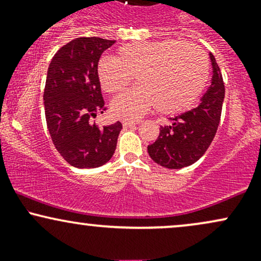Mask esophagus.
Returning <instances> with one entry per match:
<instances>
[{"mask_svg":"<svg viewBox=\"0 0 261 261\" xmlns=\"http://www.w3.org/2000/svg\"><path fill=\"white\" fill-rule=\"evenodd\" d=\"M137 124H140V121H131V120L122 121V126L124 127H130V126H133V125H137Z\"/></svg>","mask_w":261,"mask_h":261,"instance_id":"34e87169","label":"esophagus"}]
</instances>
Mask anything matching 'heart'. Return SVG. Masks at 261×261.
<instances>
[{
  "label": "heart",
  "mask_w": 261,
  "mask_h": 261,
  "mask_svg": "<svg viewBox=\"0 0 261 261\" xmlns=\"http://www.w3.org/2000/svg\"><path fill=\"white\" fill-rule=\"evenodd\" d=\"M97 71L101 88L110 94L122 92L136 77L139 85L115 98L112 112L137 119L154 107L163 114L190 109L207 83L208 60L196 45L168 39L122 45L115 58L99 60Z\"/></svg>",
  "instance_id": "1"
}]
</instances>
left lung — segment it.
<instances>
[{
    "label": "left lung",
    "instance_id": "8db88e82",
    "mask_svg": "<svg viewBox=\"0 0 261 261\" xmlns=\"http://www.w3.org/2000/svg\"><path fill=\"white\" fill-rule=\"evenodd\" d=\"M212 65L211 85L190 112L170 118L161 126L155 142L147 147L149 157L162 167L180 169L202 157L211 145L220 124L224 99V83L216 59L208 54Z\"/></svg>",
    "mask_w": 261,
    "mask_h": 261
}]
</instances>
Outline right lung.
Wrapping results in <instances>:
<instances>
[{
  "instance_id": "1",
  "label": "right lung",
  "mask_w": 261,
  "mask_h": 261,
  "mask_svg": "<svg viewBox=\"0 0 261 261\" xmlns=\"http://www.w3.org/2000/svg\"><path fill=\"white\" fill-rule=\"evenodd\" d=\"M115 40L77 38L55 54L44 89L49 134L59 153L76 168H97L113 157L122 125L98 127L93 119L106 110L98 62Z\"/></svg>"
}]
</instances>
